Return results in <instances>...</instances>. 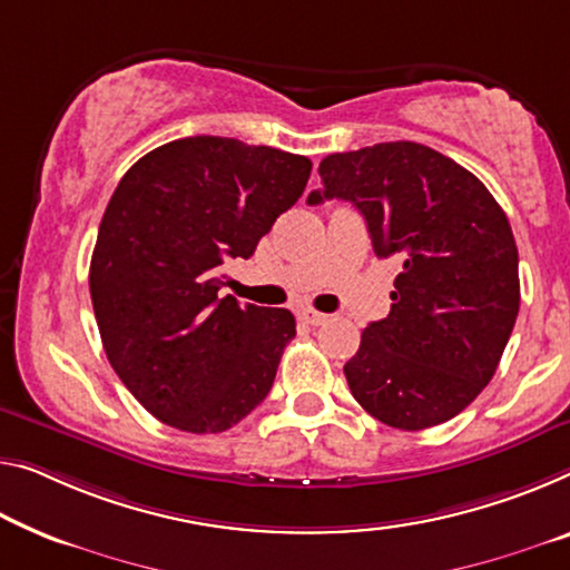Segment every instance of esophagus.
Returning a JSON list of instances; mask_svg holds the SVG:
<instances>
[{
	"label": "esophagus",
	"instance_id": "1",
	"mask_svg": "<svg viewBox=\"0 0 570 570\" xmlns=\"http://www.w3.org/2000/svg\"><path fill=\"white\" fill-rule=\"evenodd\" d=\"M301 318L308 323V326H323V323L328 321V315L321 313V311H313V308H303Z\"/></svg>",
	"mask_w": 570,
	"mask_h": 570
}]
</instances>
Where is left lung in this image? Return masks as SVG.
Segmentation results:
<instances>
[{
  "label": "left lung",
  "mask_w": 570,
  "mask_h": 570,
  "mask_svg": "<svg viewBox=\"0 0 570 570\" xmlns=\"http://www.w3.org/2000/svg\"><path fill=\"white\" fill-rule=\"evenodd\" d=\"M308 204L348 200L376 257L397 255L390 315L364 328L344 366L366 413L400 431L456 417L497 372L520 311L518 244L474 173L417 142L321 160Z\"/></svg>",
  "instance_id": "obj_1"
}]
</instances>
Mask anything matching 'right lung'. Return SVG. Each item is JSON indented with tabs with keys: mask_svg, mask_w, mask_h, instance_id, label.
I'll list each match as a JSON object with an SVG mask.
<instances>
[{
	"mask_svg": "<svg viewBox=\"0 0 570 570\" xmlns=\"http://www.w3.org/2000/svg\"><path fill=\"white\" fill-rule=\"evenodd\" d=\"M311 168L303 155L198 135L119 180L91 255V303L114 372L165 425L222 433L267 397L295 318L222 297L218 267L255 255Z\"/></svg>",
	"mask_w": 570,
	"mask_h": 570,
	"instance_id": "1",
	"label": "right lung"
}]
</instances>
